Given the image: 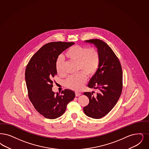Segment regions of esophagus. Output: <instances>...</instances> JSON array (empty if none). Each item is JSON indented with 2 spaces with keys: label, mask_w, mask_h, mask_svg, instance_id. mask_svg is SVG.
<instances>
[{
  "label": "esophagus",
  "mask_w": 149,
  "mask_h": 149,
  "mask_svg": "<svg viewBox=\"0 0 149 149\" xmlns=\"http://www.w3.org/2000/svg\"><path fill=\"white\" fill-rule=\"evenodd\" d=\"M81 95V93H79V92H75V96H79Z\"/></svg>",
  "instance_id": "1"
}]
</instances>
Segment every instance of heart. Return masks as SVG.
Here are the masks:
<instances>
[{"mask_svg": "<svg viewBox=\"0 0 149 149\" xmlns=\"http://www.w3.org/2000/svg\"><path fill=\"white\" fill-rule=\"evenodd\" d=\"M65 56L77 61L78 70L81 72L67 77L64 81L65 86L69 89L79 91L83 88L86 81V74L92 77L97 72L100 61V54L96 48L77 45L69 48ZM55 69L58 75L64 74V61L60 56L56 60Z\"/></svg>", "mask_w": 149, "mask_h": 149, "instance_id": "1", "label": "heart"}]
</instances>
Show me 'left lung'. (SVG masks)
I'll return each mask as SVG.
<instances>
[{
  "mask_svg": "<svg viewBox=\"0 0 149 149\" xmlns=\"http://www.w3.org/2000/svg\"><path fill=\"white\" fill-rule=\"evenodd\" d=\"M86 42L93 43L100 54V61L95 75L90 80L88 86L98 89L93 93L85 92L89 99L88 105L84 107V113L93 119H100L113 108L123 90V71L118 58L106 42L100 39H90Z\"/></svg>",
  "mask_w": 149,
  "mask_h": 149,
  "instance_id": "1",
  "label": "left lung"
}]
</instances>
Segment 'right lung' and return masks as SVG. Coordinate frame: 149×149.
<instances>
[{
    "mask_svg": "<svg viewBox=\"0 0 149 149\" xmlns=\"http://www.w3.org/2000/svg\"><path fill=\"white\" fill-rule=\"evenodd\" d=\"M72 42H50L45 44L30 59L25 77L29 100L36 110L45 118L54 119L65 113L66 105L75 97L73 91L63 90L61 95L52 91L53 78L57 72L58 56Z\"/></svg>",
    "mask_w": 149,
    "mask_h": 149,
    "instance_id": "add662e5",
    "label": "right lung"
}]
</instances>
